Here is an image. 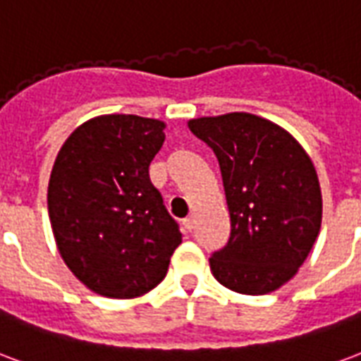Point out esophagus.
<instances>
[{
    "label": "esophagus",
    "instance_id": "obj_1",
    "mask_svg": "<svg viewBox=\"0 0 361 361\" xmlns=\"http://www.w3.org/2000/svg\"><path fill=\"white\" fill-rule=\"evenodd\" d=\"M183 228L188 229V231H193V229H195V218H193V216H189V218H185V220H183Z\"/></svg>",
    "mask_w": 361,
    "mask_h": 361
}]
</instances>
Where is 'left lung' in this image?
<instances>
[{
  "mask_svg": "<svg viewBox=\"0 0 361 361\" xmlns=\"http://www.w3.org/2000/svg\"><path fill=\"white\" fill-rule=\"evenodd\" d=\"M214 151L228 201V245L212 276L241 295H268L295 276L322 228L316 168L287 130L248 113L189 120Z\"/></svg>",
  "mask_w": 361,
  "mask_h": 361,
  "instance_id": "8db88e82",
  "label": "left lung"
}]
</instances>
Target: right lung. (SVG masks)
<instances>
[{
    "label": "right lung",
    "mask_w": 361,
    "mask_h": 361,
    "mask_svg": "<svg viewBox=\"0 0 361 361\" xmlns=\"http://www.w3.org/2000/svg\"><path fill=\"white\" fill-rule=\"evenodd\" d=\"M164 122L103 114L78 126L53 164L47 208L65 264L87 289L135 298L159 285L181 243L149 164Z\"/></svg>",
    "instance_id": "1"
}]
</instances>
